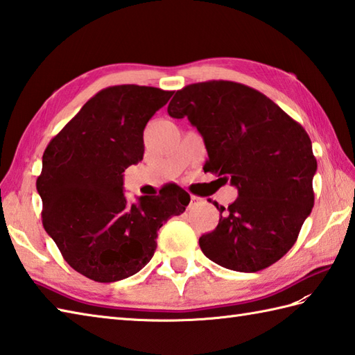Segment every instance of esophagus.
<instances>
[{
	"instance_id": "34e87169",
	"label": "esophagus",
	"mask_w": 355,
	"mask_h": 355,
	"mask_svg": "<svg viewBox=\"0 0 355 355\" xmlns=\"http://www.w3.org/2000/svg\"><path fill=\"white\" fill-rule=\"evenodd\" d=\"M201 201H202V198L197 197V195H191V202H192V205H198V202H201Z\"/></svg>"
}]
</instances>
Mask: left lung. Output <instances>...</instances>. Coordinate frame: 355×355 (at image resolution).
I'll use <instances>...</instances> for the list:
<instances>
[{"mask_svg": "<svg viewBox=\"0 0 355 355\" xmlns=\"http://www.w3.org/2000/svg\"><path fill=\"white\" fill-rule=\"evenodd\" d=\"M168 112L197 126L209 154L205 172L238 187L227 209L215 202L224 215L200 236L202 253L243 273L281 259L314 206L318 162L304 126L258 89L232 80L186 85Z\"/></svg>", "mask_w": 355, "mask_h": 355, "instance_id": "obj_1", "label": "left lung"}]
</instances>
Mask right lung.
Instances as JSON below:
<instances>
[{
    "label": "right lung",
    "mask_w": 355,
    "mask_h": 355,
    "mask_svg": "<svg viewBox=\"0 0 355 355\" xmlns=\"http://www.w3.org/2000/svg\"><path fill=\"white\" fill-rule=\"evenodd\" d=\"M172 92L114 85L101 89L50 140L36 189L42 225L62 258L96 282L137 273L154 256L162 225L191 197L171 183L128 205L123 175L145 153L143 130Z\"/></svg>",
    "instance_id": "right-lung-1"
}]
</instances>
